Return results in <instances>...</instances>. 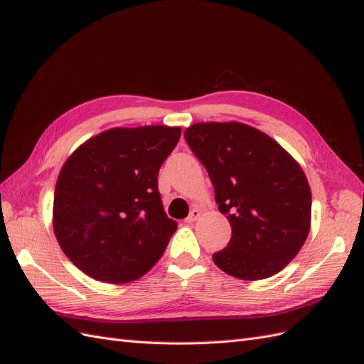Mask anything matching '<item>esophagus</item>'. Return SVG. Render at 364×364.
<instances>
[{
  "mask_svg": "<svg viewBox=\"0 0 364 364\" xmlns=\"http://www.w3.org/2000/svg\"><path fill=\"white\" fill-rule=\"evenodd\" d=\"M200 210L199 208H193L191 210V213H190V216L187 218V223L188 224H193V223H196V220L199 219V216H200Z\"/></svg>",
  "mask_w": 364,
  "mask_h": 364,
  "instance_id": "34e87169",
  "label": "esophagus"
}]
</instances>
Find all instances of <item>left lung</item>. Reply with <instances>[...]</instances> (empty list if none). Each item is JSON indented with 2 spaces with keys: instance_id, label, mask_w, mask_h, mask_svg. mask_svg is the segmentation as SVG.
Masks as SVG:
<instances>
[{
  "instance_id": "1",
  "label": "left lung",
  "mask_w": 364,
  "mask_h": 364,
  "mask_svg": "<svg viewBox=\"0 0 364 364\" xmlns=\"http://www.w3.org/2000/svg\"><path fill=\"white\" fill-rule=\"evenodd\" d=\"M185 139L232 225V239L213 261L245 281L281 272L310 230L312 193L303 168L277 140L241 122L194 123Z\"/></svg>"
}]
</instances>
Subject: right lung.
<instances>
[{"label": "right lung", "mask_w": 364, "mask_h": 364, "mask_svg": "<svg viewBox=\"0 0 364 364\" xmlns=\"http://www.w3.org/2000/svg\"><path fill=\"white\" fill-rule=\"evenodd\" d=\"M181 127L111 128L83 141L58 174L52 225L61 250L91 278L136 281L164 255L177 224L157 174Z\"/></svg>", "instance_id": "right-lung-1"}]
</instances>
